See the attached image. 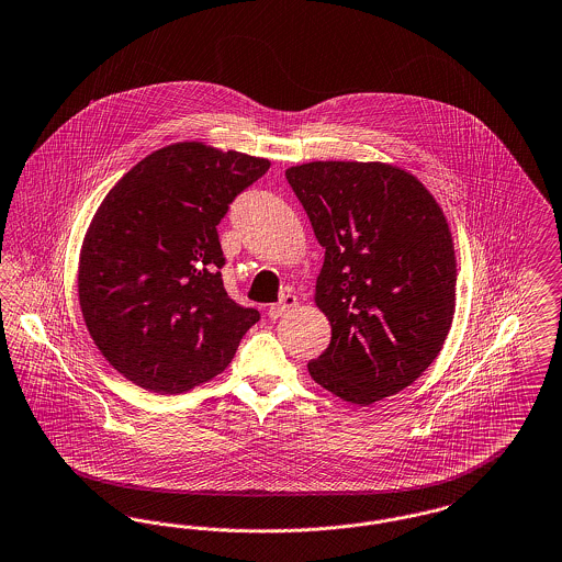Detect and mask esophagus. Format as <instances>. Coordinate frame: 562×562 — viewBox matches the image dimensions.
I'll return each instance as SVG.
<instances>
[{
  "label": "esophagus",
  "mask_w": 562,
  "mask_h": 562,
  "mask_svg": "<svg viewBox=\"0 0 562 562\" xmlns=\"http://www.w3.org/2000/svg\"><path fill=\"white\" fill-rule=\"evenodd\" d=\"M295 305H297V297H295V295H284V297L280 299L278 303L269 305L267 314H269V318H271V321H276V318H280V316L289 314Z\"/></svg>",
  "instance_id": "34e87169"
}]
</instances>
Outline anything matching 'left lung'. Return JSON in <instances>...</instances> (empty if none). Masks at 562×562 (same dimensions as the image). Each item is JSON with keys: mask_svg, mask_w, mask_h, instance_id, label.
<instances>
[{"mask_svg": "<svg viewBox=\"0 0 562 562\" xmlns=\"http://www.w3.org/2000/svg\"><path fill=\"white\" fill-rule=\"evenodd\" d=\"M286 178L325 248L314 303L330 344L307 371L355 405L395 395L429 369L452 327L446 214L414 173L382 161H312Z\"/></svg>", "mask_w": 562, "mask_h": 562, "instance_id": "obj_1", "label": "left lung"}]
</instances>
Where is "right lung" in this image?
<instances>
[{"label":"right lung","instance_id":"obj_1","mask_svg":"<svg viewBox=\"0 0 562 562\" xmlns=\"http://www.w3.org/2000/svg\"><path fill=\"white\" fill-rule=\"evenodd\" d=\"M269 166L207 142H176L101 201L80 246L78 301L101 355L135 386L180 395L210 382L259 321L225 291L216 225Z\"/></svg>","mask_w":562,"mask_h":562}]
</instances>
